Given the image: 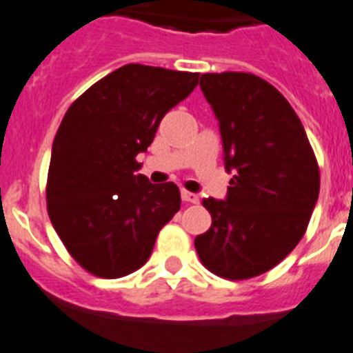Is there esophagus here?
<instances>
[{"mask_svg": "<svg viewBox=\"0 0 353 353\" xmlns=\"http://www.w3.org/2000/svg\"><path fill=\"white\" fill-rule=\"evenodd\" d=\"M181 199L185 202H192V204H197L199 202V195L197 194H192L188 190H181Z\"/></svg>", "mask_w": 353, "mask_h": 353, "instance_id": "esophagus-1", "label": "esophagus"}]
</instances>
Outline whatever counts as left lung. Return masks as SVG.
I'll list each match as a JSON object with an SVG mask.
<instances>
[{"mask_svg":"<svg viewBox=\"0 0 353 353\" xmlns=\"http://www.w3.org/2000/svg\"><path fill=\"white\" fill-rule=\"evenodd\" d=\"M199 85L234 176L225 201H202L213 222L195 249L210 272L243 281L274 268L302 240L320 168L304 125L274 85L249 72L202 74Z\"/></svg>","mask_w":353,"mask_h":353,"instance_id":"left-lung-1","label":"left lung"}]
</instances>
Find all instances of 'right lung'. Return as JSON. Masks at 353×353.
<instances>
[{
  "instance_id": "add662e5",
  "label": "right lung",
  "mask_w": 353,
  "mask_h": 353,
  "mask_svg": "<svg viewBox=\"0 0 353 353\" xmlns=\"http://www.w3.org/2000/svg\"><path fill=\"white\" fill-rule=\"evenodd\" d=\"M199 72L128 63L67 110L48 172V213L65 249L92 275L119 279L145 265L181 208L174 183L152 185L137 161L165 113L194 92Z\"/></svg>"
}]
</instances>
